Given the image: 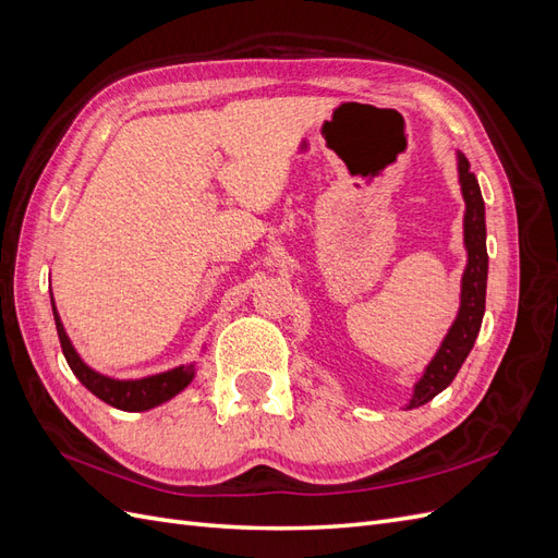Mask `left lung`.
<instances>
[{"label": "left lung", "mask_w": 558, "mask_h": 558, "mask_svg": "<svg viewBox=\"0 0 558 558\" xmlns=\"http://www.w3.org/2000/svg\"><path fill=\"white\" fill-rule=\"evenodd\" d=\"M459 158V183L465 199V216H463V242L468 251V265L461 279V307L456 314L447 337L440 349L426 365L424 375L414 384V393L408 404V410L421 408L437 393L453 381L463 361L468 359L470 349L475 347V340L482 328V316L486 305V275H488V253H486V221H484V199L475 174L470 172V162L461 154Z\"/></svg>", "instance_id": "8db88e82"}]
</instances>
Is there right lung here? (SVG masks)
Wrapping results in <instances>:
<instances>
[{
	"instance_id": "add662e5",
	"label": "right lung",
	"mask_w": 558,
	"mask_h": 558,
	"mask_svg": "<svg viewBox=\"0 0 558 558\" xmlns=\"http://www.w3.org/2000/svg\"><path fill=\"white\" fill-rule=\"evenodd\" d=\"M50 305H53L56 328H58L60 347H62V353L66 359V365L72 367L76 379L86 386L93 396L105 400L107 404H111V408L123 410V412H146L150 408H158V404H162L167 400H172L177 393H181L183 388L193 381L195 363L179 365L174 369H167V373L150 375L144 379H113V377L95 373L93 367H88L81 361L76 349L70 342V337H66L60 314L56 310L53 293H50Z\"/></svg>"
}]
</instances>
